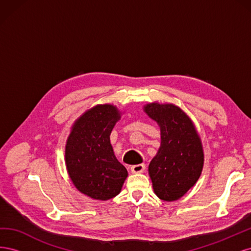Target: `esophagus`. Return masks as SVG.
<instances>
[{
  "label": "esophagus",
  "instance_id": "1",
  "mask_svg": "<svg viewBox=\"0 0 251 251\" xmlns=\"http://www.w3.org/2000/svg\"><path fill=\"white\" fill-rule=\"evenodd\" d=\"M144 170H146V164H136L131 166L132 173H142Z\"/></svg>",
  "mask_w": 251,
  "mask_h": 251
}]
</instances>
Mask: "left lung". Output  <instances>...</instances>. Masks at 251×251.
<instances>
[{
	"label": "left lung",
	"mask_w": 251,
	"mask_h": 251,
	"mask_svg": "<svg viewBox=\"0 0 251 251\" xmlns=\"http://www.w3.org/2000/svg\"><path fill=\"white\" fill-rule=\"evenodd\" d=\"M148 115L160 126L161 146L149 165L154 192L163 201L180 199L198 181L204 161L192 120L174 104L149 103Z\"/></svg>",
	"instance_id": "left-lung-1"
}]
</instances>
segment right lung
Instances as JSON below:
<instances>
[{"label":"right lung","instance_id":"1","mask_svg":"<svg viewBox=\"0 0 251 251\" xmlns=\"http://www.w3.org/2000/svg\"><path fill=\"white\" fill-rule=\"evenodd\" d=\"M119 118L114 105H96L76 120L67 141L66 164L73 184L96 200L117 196L127 176L110 143V134Z\"/></svg>","mask_w":251,"mask_h":251}]
</instances>
